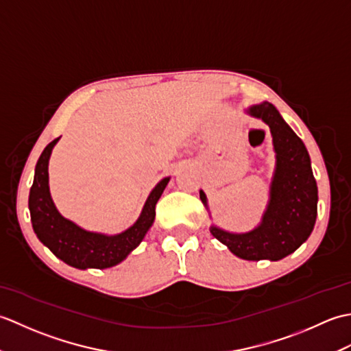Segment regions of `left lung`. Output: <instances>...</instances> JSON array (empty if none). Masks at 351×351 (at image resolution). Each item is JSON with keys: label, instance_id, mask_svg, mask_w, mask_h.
<instances>
[{"label": "left lung", "instance_id": "obj_1", "mask_svg": "<svg viewBox=\"0 0 351 351\" xmlns=\"http://www.w3.org/2000/svg\"><path fill=\"white\" fill-rule=\"evenodd\" d=\"M249 113L263 119L273 136L276 171L270 202L263 223L250 232L230 234L213 226L211 234L238 258L278 261L299 249L311 235L317 220L318 189L306 147L273 104L253 106ZM200 199L206 205L204 191Z\"/></svg>", "mask_w": 351, "mask_h": 351}]
</instances>
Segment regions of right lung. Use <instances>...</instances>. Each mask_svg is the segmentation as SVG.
I'll list each match as a JSON object with an SVG mask.
<instances>
[{
  "instance_id": "1",
  "label": "right lung",
  "mask_w": 351,
  "mask_h": 351,
  "mask_svg": "<svg viewBox=\"0 0 351 351\" xmlns=\"http://www.w3.org/2000/svg\"><path fill=\"white\" fill-rule=\"evenodd\" d=\"M58 138L43 149L36 164L34 181L29 189L28 208L37 238L60 258L75 268H108L121 263L143 240L155 219V205L170 178H164L149 195L138 220L119 235L87 232L75 223L64 219L56 210L48 187V161Z\"/></svg>"
}]
</instances>
